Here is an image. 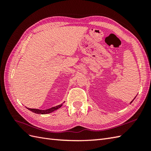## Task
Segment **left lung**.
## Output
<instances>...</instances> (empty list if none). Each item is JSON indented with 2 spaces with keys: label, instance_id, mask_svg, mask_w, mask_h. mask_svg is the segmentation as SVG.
<instances>
[{
  "label": "left lung",
  "instance_id": "left-lung-1",
  "mask_svg": "<svg viewBox=\"0 0 151 151\" xmlns=\"http://www.w3.org/2000/svg\"><path fill=\"white\" fill-rule=\"evenodd\" d=\"M134 99H135V98H134ZM134 101V100H132V101ZM132 101H131V102H130V104H131V103H132Z\"/></svg>",
  "mask_w": 151,
  "mask_h": 151
}]
</instances>
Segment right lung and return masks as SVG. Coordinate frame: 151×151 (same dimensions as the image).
Masks as SVG:
<instances>
[{
	"mask_svg": "<svg viewBox=\"0 0 151 151\" xmlns=\"http://www.w3.org/2000/svg\"><path fill=\"white\" fill-rule=\"evenodd\" d=\"M63 104H61L60 105H58L56 106H54V107H52L50 108L47 109V110H39V109H34V108H27L28 110H30L31 111L34 112V113H36V114H50L51 112H52L54 111H55L58 109L60 108L61 106H62Z\"/></svg>",
	"mask_w": 151,
	"mask_h": 151,
	"instance_id": "add662e5",
	"label": "right lung"
}]
</instances>
